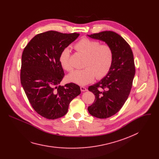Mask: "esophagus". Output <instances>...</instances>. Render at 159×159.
Listing matches in <instances>:
<instances>
[{"mask_svg":"<svg viewBox=\"0 0 159 159\" xmlns=\"http://www.w3.org/2000/svg\"><path fill=\"white\" fill-rule=\"evenodd\" d=\"M80 90H81L82 92H85V91H87V88L84 87V86H81L80 87Z\"/></svg>","mask_w":159,"mask_h":159,"instance_id":"esophagus-1","label":"esophagus"}]
</instances>
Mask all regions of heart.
I'll use <instances>...</instances> for the list:
<instances>
[{
    "instance_id": "1",
    "label": "heart",
    "mask_w": 159,
    "mask_h": 159,
    "mask_svg": "<svg viewBox=\"0 0 159 159\" xmlns=\"http://www.w3.org/2000/svg\"><path fill=\"white\" fill-rule=\"evenodd\" d=\"M75 48L85 56L82 70H76L68 75V80L80 85H85L94 81L96 76L100 79L107 75L110 70L113 52L107 44H100L98 41L84 38L75 45ZM70 51L65 48L60 55L61 66L66 71H71L73 67L70 61Z\"/></svg>"
}]
</instances>
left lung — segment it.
<instances>
[{
	"mask_svg": "<svg viewBox=\"0 0 159 159\" xmlns=\"http://www.w3.org/2000/svg\"><path fill=\"white\" fill-rule=\"evenodd\" d=\"M105 42L111 48L113 60L107 75L88 89L95 95L88 111L98 118H107L117 113L124 105L131 91L135 74L133 54L128 43L113 31H102L87 35Z\"/></svg>",
	"mask_w": 159,
	"mask_h": 159,
	"instance_id": "8db88e82",
	"label": "left lung"
}]
</instances>
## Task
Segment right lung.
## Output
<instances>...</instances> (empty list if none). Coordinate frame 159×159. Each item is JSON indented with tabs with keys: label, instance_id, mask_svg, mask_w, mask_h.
Segmentation results:
<instances>
[{
	"label": "right lung",
	"instance_id": "obj_1",
	"mask_svg": "<svg viewBox=\"0 0 159 159\" xmlns=\"http://www.w3.org/2000/svg\"><path fill=\"white\" fill-rule=\"evenodd\" d=\"M79 36L49 31L36 35L22 55L20 83L33 109L41 116L55 120L65 115L69 104L81 91L74 84L60 85L64 72L61 52Z\"/></svg>",
	"mask_w": 159,
	"mask_h": 159
}]
</instances>
